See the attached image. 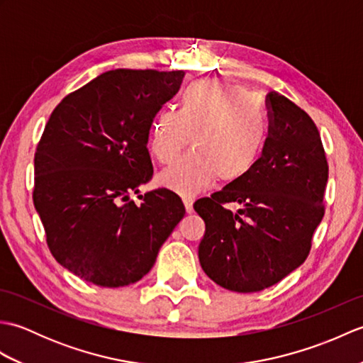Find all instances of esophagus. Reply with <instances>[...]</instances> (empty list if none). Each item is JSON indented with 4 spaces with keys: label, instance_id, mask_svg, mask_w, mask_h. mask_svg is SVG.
Returning a JSON list of instances; mask_svg holds the SVG:
<instances>
[{
    "label": "esophagus",
    "instance_id": "esophagus-1",
    "mask_svg": "<svg viewBox=\"0 0 363 363\" xmlns=\"http://www.w3.org/2000/svg\"><path fill=\"white\" fill-rule=\"evenodd\" d=\"M182 203H184V206H186L187 213L194 212V199H191L190 196H186V198H182Z\"/></svg>",
    "mask_w": 363,
    "mask_h": 363
}]
</instances>
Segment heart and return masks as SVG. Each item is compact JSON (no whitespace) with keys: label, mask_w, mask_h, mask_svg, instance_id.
<instances>
[{"label":"heart","mask_w":363,"mask_h":363,"mask_svg":"<svg viewBox=\"0 0 363 363\" xmlns=\"http://www.w3.org/2000/svg\"><path fill=\"white\" fill-rule=\"evenodd\" d=\"M268 134V113L259 96L233 82L201 78L182 90L177 112L154 115L148 145L154 157L169 164L191 138L194 151L157 177L160 186L187 196L215 179L225 186L242 181L259 164Z\"/></svg>","instance_id":"b5f03b06"}]
</instances>
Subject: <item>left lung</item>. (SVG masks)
<instances>
[{"mask_svg": "<svg viewBox=\"0 0 363 363\" xmlns=\"http://www.w3.org/2000/svg\"><path fill=\"white\" fill-rule=\"evenodd\" d=\"M267 109L269 134L256 168L194 204L206 223L199 264L238 293L272 287L303 264L325 215L329 167L317 126L277 91L267 95Z\"/></svg>", "mask_w": 363, "mask_h": 363, "instance_id": "1", "label": "left lung"}]
</instances>
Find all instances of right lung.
Returning a JSON list of instances; mask_svg holds the SVG:
<instances>
[{
    "label": "right lung",
    "instance_id": "right-lung-1",
    "mask_svg": "<svg viewBox=\"0 0 363 363\" xmlns=\"http://www.w3.org/2000/svg\"><path fill=\"white\" fill-rule=\"evenodd\" d=\"M182 70H111L60 101L34 156L33 199L60 265L99 287L152 268L186 213L167 189L130 199L152 177L148 129L181 87Z\"/></svg>",
    "mask_w": 363,
    "mask_h": 363
}]
</instances>
